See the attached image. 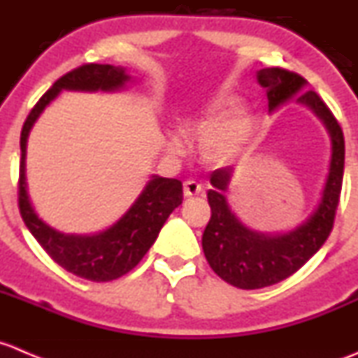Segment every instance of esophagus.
I'll return each instance as SVG.
<instances>
[{
    "label": "esophagus",
    "instance_id": "34e87169",
    "mask_svg": "<svg viewBox=\"0 0 358 358\" xmlns=\"http://www.w3.org/2000/svg\"><path fill=\"white\" fill-rule=\"evenodd\" d=\"M182 189H184V194H186V196H196V194L203 193V186H201L200 182H196V180H193V179L184 180Z\"/></svg>",
    "mask_w": 358,
    "mask_h": 358
}]
</instances>
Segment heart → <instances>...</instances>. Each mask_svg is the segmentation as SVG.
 I'll use <instances>...</instances> for the list:
<instances>
[{"mask_svg": "<svg viewBox=\"0 0 358 358\" xmlns=\"http://www.w3.org/2000/svg\"><path fill=\"white\" fill-rule=\"evenodd\" d=\"M235 97L219 99L203 116L193 122V129L201 134V155L210 164H226L233 160L243 150L250 137L252 123L247 113H238L221 122L222 116L235 106ZM167 146L171 151L182 153L186 148V139L180 132H169Z\"/></svg>", "mask_w": 358, "mask_h": 358, "instance_id": "b5f03b06", "label": "heart"}]
</instances>
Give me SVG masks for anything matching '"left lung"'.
<instances>
[{
  "instance_id": "obj_1",
  "label": "left lung",
  "mask_w": 358,
  "mask_h": 358,
  "mask_svg": "<svg viewBox=\"0 0 358 358\" xmlns=\"http://www.w3.org/2000/svg\"><path fill=\"white\" fill-rule=\"evenodd\" d=\"M257 83L266 88L268 108L277 111L289 101L306 106L324 123L331 137V162L315 210L296 228L284 233H263L243 224L226 200L233 167L210 174L207 191L210 221L201 236V247L212 270L238 289H263L282 282L299 270L327 240L334 224L345 171V137L338 120L325 102L308 90V81L280 67L257 71Z\"/></svg>"
}]
</instances>
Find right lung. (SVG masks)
I'll return each mask as SVG.
<instances>
[{
  "instance_id": "obj_1",
  "label": "right lung",
  "mask_w": 358,
  "mask_h": 358,
  "mask_svg": "<svg viewBox=\"0 0 358 358\" xmlns=\"http://www.w3.org/2000/svg\"><path fill=\"white\" fill-rule=\"evenodd\" d=\"M130 81L132 76L127 73V67L122 66L85 64L73 69L59 78L38 101L20 134V215L31 235L59 266L92 282L115 280L139 264L155 243L169 215L182 203V182L151 176L136 201L115 224L90 235L62 233L48 226L31 203L26 180L27 139L36 120L60 92H120L127 88Z\"/></svg>"
}]
</instances>
